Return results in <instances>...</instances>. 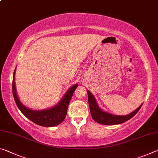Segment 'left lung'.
<instances>
[{"label":"left lung","mask_w":158,"mask_h":158,"mask_svg":"<svg viewBox=\"0 0 158 158\" xmlns=\"http://www.w3.org/2000/svg\"><path fill=\"white\" fill-rule=\"evenodd\" d=\"M87 93L90 114H91L93 119L98 123L102 125H117L123 123L128 121L131 118L135 116L139 111L141 106H142V105H141L139 107L137 108L135 111H134L132 113L126 115V116H116V115L106 113V112L101 110L98 106L97 103H96V101L92 93L89 90H87Z\"/></svg>","instance_id":"8db88e82"}]
</instances>
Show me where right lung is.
<instances>
[{
    "label": "right lung",
    "instance_id": "1",
    "mask_svg": "<svg viewBox=\"0 0 158 158\" xmlns=\"http://www.w3.org/2000/svg\"><path fill=\"white\" fill-rule=\"evenodd\" d=\"M15 74V70L14 72V74H13L12 79V93L15 102L21 113L31 121L37 125H40V126L53 127L61 123L66 116L69 103L70 102V99L72 98L74 91L77 89V84L73 85L67 91L65 96L60 100V102L55 106L51 109H45V110L35 111L26 107L19 100L17 93H16Z\"/></svg>",
    "mask_w": 158,
    "mask_h": 158
}]
</instances>
